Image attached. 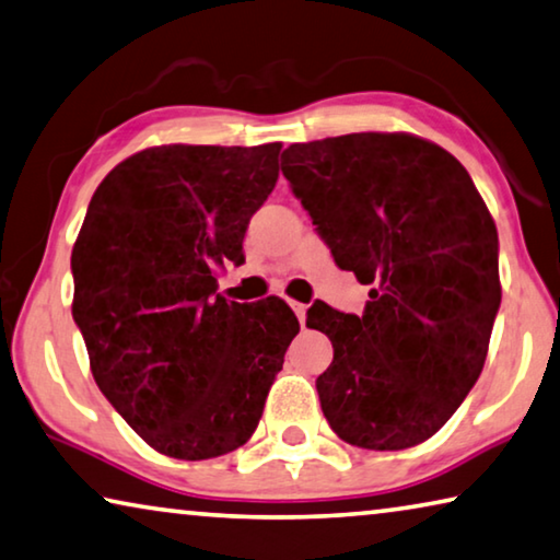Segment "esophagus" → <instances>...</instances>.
<instances>
[{
  "instance_id": "esophagus-1",
  "label": "esophagus",
  "mask_w": 560,
  "mask_h": 560,
  "mask_svg": "<svg viewBox=\"0 0 560 560\" xmlns=\"http://www.w3.org/2000/svg\"><path fill=\"white\" fill-rule=\"evenodd\" d=\"M291 308H294V314L299 316L301 326H304V322H306V304H299V301H291Z\"/></svg>"
}]
</instances>
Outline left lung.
<instances>
[{"instance_id": "left-lung-1", "label": "left lung", "mask_w": 560, "mask_h": 560, "mask_svg": "<svg viewBox=\"0 0 560 560\" xmlns=\"http://www.w3.org/2000/svg\"><path fill=\"white\" fill-rule=\"evenodd\" d=\"M281 172L334 261L371 283L363 316L306 318L334 346L316 378L328 425L359 448L419 446L481 376L501 304L491 211L454 154L406 131L291 144Z\"/></svg>"}]
</instances>
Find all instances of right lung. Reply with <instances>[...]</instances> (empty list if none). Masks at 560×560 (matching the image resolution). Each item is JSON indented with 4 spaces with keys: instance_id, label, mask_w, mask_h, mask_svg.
Returning a JSON list of instances; mask_svg holds the SVG:
<instances>
[{
    "instance_id": "obj_1",
    "label": "right lung",
    "mask_w": 560,
    "mask_h": 560,
    "mask_svg": "<svg viewBox=\"0 0 560 560\" xmlns=\"http://www.w3.org/2000/svg\"><path fill=\"white\" fill-rule=\"evenodd\" d=\"M281 144H164L104 176L72 248V316L100 392L159 454L203 460L252 439L299 334L271 296L236 304L214 269L244 259Z\"/></svg>"
}]
</instances>
